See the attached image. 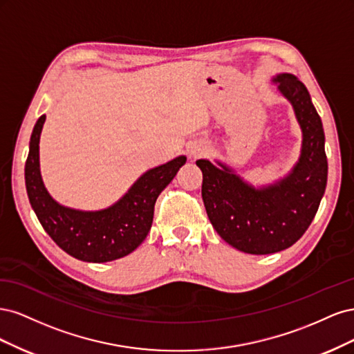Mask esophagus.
<instances>
[{"label":"esophagus","instance_id":"obj_1","mask_svg":"<svg viewBox=\"0 0 354 354\" xmlns=\"http://www.w3.org/2000/svg\"><path fill=\"white\" fill-rule=\"evenodd\" d=\"M195 155H198V153H195Z\"/></svg>","mask_w":354,"mask_h":354}]
</instances>
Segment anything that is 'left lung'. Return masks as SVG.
<instances>
[{
    "instance_id": "8db88e82",
    "label": "left lung",
    "mask_w": 354,
    "mask_h": 354,
    "mask_svg": "<svg viewBox=\"0 0 354 354\" xmlns=\"http://www.w3.org/2000/svg\"><path fill=\"white\" fill-rule=\"evenodd\" d=\"M274 81L292 103L303 130V151L292 173L281 183L257 190L224 165L217 168L207 159L196 160L212 227L233 248L257 255L286 250L303 236L316 216L328 178L324 127L306 85L289 73Z\"/></svg>"
}]
</instances>
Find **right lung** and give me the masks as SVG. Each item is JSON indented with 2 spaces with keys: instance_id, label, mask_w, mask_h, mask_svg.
I'll use <instances>...</instances> for the list:
<instances>
[{
  "instance_id": "1",
  "label": "right lung",
  "mask_w": 354,
  "mask_h": 354,
  "mask_svg": "<svg viewBox=\"0 0 354 354\" xmlns=\"http://www.w3.org/2000/svg\"><path fill=\"white\" fill-rule=\"evenodd\" d=\"M44 121L46 115H42L34 127L25 164L28 198L41 226L63 251L81 261L106 263L133 252L152 227L159 194L185 165L186 156L149 169L120 202L108 209L75 211L53 201L42 185L38 145Z\"/></svg>"
}]
</instances>
